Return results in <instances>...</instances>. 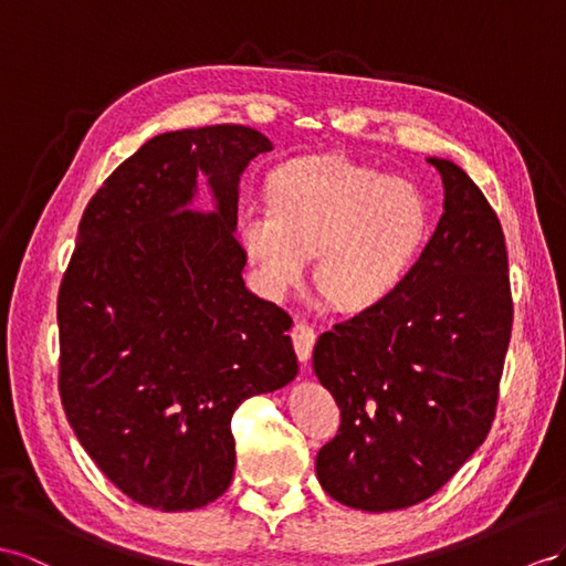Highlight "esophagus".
Returning <instances> with one entry per match:
<instances>
[{
  "label": "esophagus",
  "mask_w": 566,
  "mask_h": 566,
  "mask_svg": "<svg viewBox=\"0 0 566 566\" xmlns=\"http://www.w3.org/2000/svg\"><path fill=\"white\" fill-rule=\"evenodd\" d=\"M292 339H294V349H296V356L306 364V360L311 358V352L315 346V339H317V332L313 325L308 323H296L294 329H292Z\"/></svg>",
  "instance_id": "34e87169"
}]
</instances>
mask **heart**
<instances>
[{"mask_svg": "<svg viewBox=\"0 0 566 566\" xmlns=\"http://www.w3.org/2000/svg\"><path fill=\"white\" fill-rule=\"evenodd\" d=\"M428 234V202L407 179L349 157H301L272 171L268 200L237 210V237L260 286L286 296L306 277L339 308L395 292Z\"/></svg>", "mask_w": 566, "mask_h": 566, "instance_id": "heart-1", "label": "heart"}]
</instances>
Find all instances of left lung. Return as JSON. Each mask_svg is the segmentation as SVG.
I'll list each match as a JSON object with an SVG mask.
<instances>
[{
    "label": "left lung",
    "mask_w": 566,
    "mask_h": 566,
    "mask_svg": "<svg viewBox=\"0 0 566 566\" xmlns=\"http://www.w3.org/2000/svg\"><path fill=\"white\" fill-rule=\"evenodd\" d=\"M444 212L392 294L323 332L317 380L342 409L315 459L332 500L364 512L434 495L488 438L512 337L502 224L449 159L428 157Z\"/></svg>",
    "instance_id": "left-lung-1"
}]
</instances>
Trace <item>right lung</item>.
<instances>
[{
  "label": "right lung",
  "instance_id": "1",
  "mask_svg": "<svg viewBox=\"0 0 566 566\" xmlns=\"http://www.w3.org/2000/svg\"><path fill=\"white\" fill-rule=\"evenodd\" d=\"M272 143L249 126L150 138L85 208L56 298L60 395L88 457L163 512L214 502L234 475L231 416L298 373L289 317L241 277L239 181ZM216 210L196 213L197 177Z\"/></svg>",
  "mask_w": 566,
  "mask_h": 566
}]
</instances>
